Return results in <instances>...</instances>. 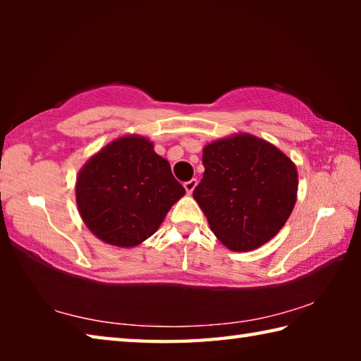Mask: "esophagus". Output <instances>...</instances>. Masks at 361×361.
<instances>
[{"instance_id": "1", "label": "esophagus", "mask_w": 361, "mask_h": 361, "mask_svg": "<svg viewBox=\"0 0 361 361\" xmlns=\"http://www.w3.org/2000/svg\"><path fill=\"white\" fill-rule=\"evenodd\" d=\"M195 186H197V180H195V178H192V180H189V181L185 183V189H186L188 194H191V192L194 191Z\"/></svg>"}]
</instances>
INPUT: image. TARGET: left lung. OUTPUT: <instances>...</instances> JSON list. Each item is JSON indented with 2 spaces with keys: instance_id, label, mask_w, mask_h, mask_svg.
<instances>
[{
  "instance_id": "obj_1",
  "label": "left lung",
  "mask_w": 361,
  "mask_h": 361,
  "mask_svg": "<svg viewBox=\"0 0 361 361\" xmlns=\"http://www.w3.org/2000/svg\"><path fill=\"white\" fill-rule=\"evenodd\" d=\"M204 178L192 191L210 229L232 252L271 240L296 202L291 159L253 135L218 140L204 148Z\"/></svg>"
}]
</instances>
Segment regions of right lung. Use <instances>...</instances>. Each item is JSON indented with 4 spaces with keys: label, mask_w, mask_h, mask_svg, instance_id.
<instances>
[{
    "label": "right lung",
    "mask_w": 361,
    "mask_h": 361,
    "mask_svg": "<svg viewBox=\"0 0 361 361\" xmlns=\"http://www.w3.org/2000/svg\"><path fill=\"white\" fill-rule=\"evenodd\" d=\"M183 194L170 164L142 137H122L105 146L76 181L85 226L118 247H135L154 234Z\"/></svg>",
    "instance_id": "obj_1"
}]
</instances>
